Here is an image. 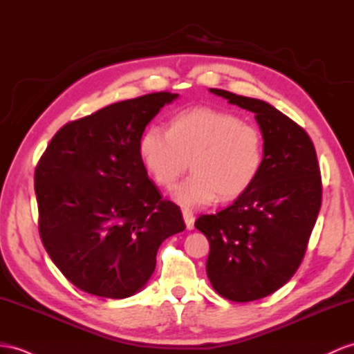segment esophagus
<instances>
[{"label":"esophagus","mask_w":354,"mask_h":354,"mask_svg":"<svg viewBox=\"0 0 354 354\" xmlns=\"http://www.w3.org/2000/svg\"><path fill=\"white\" fill-rule=\"evenodd\" d=\"M183 219L186 222V228L187 230H194V222H195L194 212L189 210V209H183Z\"/></svg>","instance_id":"1"}]
</instances>
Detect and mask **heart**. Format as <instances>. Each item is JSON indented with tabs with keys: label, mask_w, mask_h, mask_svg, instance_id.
Segmentation results:
<instances>
[{
	"label": "heart",
	"mask_w": 354,
	"mask_h": 354,
	"mask_svg": "<svg viewBox=\"0 0 354 354\" xmlns=\"http://www.w3.org/2000/svg\"><path fill=\"white\" fill-rule=\"evenodd\" d=\"M140 154L151 178L169 189L187 169L192 174L174 191L183 205H205L246 192L260 174L264 136L260 127L228 111L189 108L171 117L168 131L151 124L141 135Z\"/></svg>",
	"instance_id": "obj_1"
}]
</instances>
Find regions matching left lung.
I'll list each match as a JSON object with an SVG mask.
<instances>
[{
	"label": "left lung",
	"mask_w": 354,
	"mask_h": 354,
	"mask_svg": "<svg viewBox=\"0 0 354 354\" xmlns=\"http://www.w3.org/2000/svg\"><path fill=\"white\" fill-rule=\"evenodd\" d=\"M255 114L264 136L260 174L246 192L195 221L210 243L205 270L218 295L252 301L291 279L304 260L322 207V176L311 138L267 102L210 88Z\"/></svg>",
	"instance_id": "1"
}]
</instances>
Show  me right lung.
Wrapping results in <instances>:
<instances>
[{
    "instance_id": "right-lung-1",
    "label": "right lung",
    "mask_w": 354,
    "mask_h": 354,
    "mask_svg": "<svg viewBox=\"0 0 354 354\" xmlns=\"http://www.w3.org/2000/svg\"><path fill=\"white\" fill-rule=\"evenodd\" d=\"M177 96L159 91L112 103L64 124L41 154L34 172L41 243L85 292L135 295L154 272L160 243L186 228L140 154L145 126Z\"/></svg>"
}]
</instances>
